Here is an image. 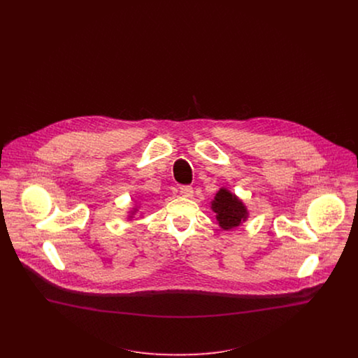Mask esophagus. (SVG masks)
<instances>
[{"label": "esophagus", "mask_w": 358, "mask_h": 358, "mask_svg": "<svg viewBox=\"0 0 358 358\" xmlns=\"http://www.w3.org/2000/svg\"><path fill=\"white\" fill-rule=\"evenodd\" d=\"M179 193L186 197V199H190L193 197V187L192 186H180L179 187Z\"/></svg>", "instance_id": "obj_1"}]
</instances>
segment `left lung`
Returning a JSON list of instances; mask_svg holds the SVG:
<instances>
[{"label": "left lung", "instance_id": "1", "mask_svg": "<svg viewBox=\"0 0 358 358\" xmlns=\"http://www.w3.org/2000/svg\"><path fill=\"white\" fill-rule=\"evenodd\" d=\"M212 210L216 213V220L223 230H231L241 224L248 216L247 208L233 193L220 189L212 201Z\"/></svg>", "mask_w": 358, "mask_h": 358}]
</instances>
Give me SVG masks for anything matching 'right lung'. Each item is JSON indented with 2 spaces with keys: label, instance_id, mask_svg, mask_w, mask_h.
Here are the masks:
<instances>
[{
  "label": "right lung",
  "instance_id": "right-lung-1",
  "mask_svg": "<svg viewBox=\"0 0 358 358\" xmlns=\"http://www.w3.org/2000/svg\"><path fill=\"white\" fill-rule=\"evenodd\" d=\"M135 212H136V209H134V212H132V215H134V213H135ZM131 217H132V216H131Z\"/></svg>",
  "mask_w": 358,
  "mask_h": 358
}]
</instances>
